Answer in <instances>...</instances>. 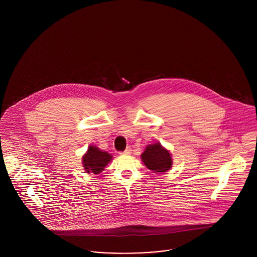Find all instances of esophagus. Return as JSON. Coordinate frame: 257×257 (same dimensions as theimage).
Here are the masks:
<instances>
[{
	"label": "esophagus",
	"mask_w": 257,
	"mask_h": 257,
	"mask_svg": "<svg viewBox=\"0 0 257 257\" xmlns=\"http://www.w3.org/2000/svg\"><path fill=\"white\" fill-rule=\"evenodd\" d=\"M132 153V149L130 147H127L123 152H120V154H123V155H130Z\"/></svg>",
	"instance_id": "1"
}]
</instances>
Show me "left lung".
<instances>
[{
  "label": "left lung",
  "instance_id": "obj_1",
  "mask_svg": "<svg viewBox=\"0 0 257 257\" xmlns=\"http://www.w3.org/2000/svg\"><path fill=\"white\" fill-rule=\"evenodd\" d=\"M141 157L144 164L154 173H165L172 167V155L160 143L147 146Z\"/></svg>",
  "mask_w": 257,
  "mask_h": 257
}]
</instances>
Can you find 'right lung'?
I'll list each match as a JSON object with an SVG mask.
<instances>
[{"mask_svg":"<svg viewBox=\"0 0 257 257\" xmlns=\"http://www.w3.org/2000/svg\"><path fill=\"white\" fill-rule=\"evenodd\" d=\"M111 159L112 156L109 152L103 151L95 146H89L88 150L82 157V164L86 173L97 175L105 169Z\"/></svg>","mask_w":257,"mask_h":257,"instance_id":"1","label":"right lung"}]
</instances>
